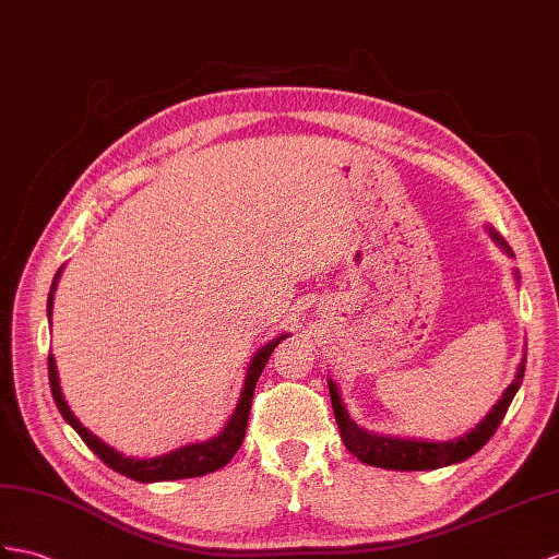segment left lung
<instances>
[{
    "instance_id": "8db88e82",
    "label": "left lung",
    "mask_w": 559,
    "mask_h": 559,
    "mask_svg": "<svg viewBox=\"0 0 559 559\" xmlns=\"http://www.w3.org/2000/svg\"><path fill=\"white\" fill-rule=\"evenodd\" d=\"M493 241L498 247L506 249V253L512 255V249L506 243L493 227H488ZM524 367L526 358H522L520 370H516L514 382L502 393V399L491 407L479 425H476L472 431H467L465 437L453 439V441H415V439H393V437H377V433H370L360 429L356 421L350 419L346 405L342 403V396H338L336 384H330V396H332V407H334V417L338 425V433H342L344 445L348 451L356 455L365 465L372 467H384V469H399V472H425V469H439L445 465H455V462H462L472 457L479 448L486 445V441L493 437L496 429L500 427L502 417H506L508 407L514 399V393L520 391V384L524 379Z\"/></svg>"
}]
</instances>
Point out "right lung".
<instances>
[{
	"label": "right lung",
	"mask_w": 559,
	"mask_h": 559,
	"mask_svg": "<svg viewBox=\"0 0 559 559\" xmlns=\"http://www.w3.org/2000/svg\"><path fill=\"white\" fill-rule=\"evenodd\" d=\"M61 270L57 272V277L51 282V292L47 298V316L51 318V304H53V289H57ZM289 334H282L277 338H272L270 344H265L261 350L255 353L249 370H247V382H243V391L239 396V403L235 407L233 417L225 425V429L217 433V437L201 441V443H189L177 448V451H170L166 455L158 457H148V460H138V457H126L120 455L118 451H114L111 445H106L102 439L94 437L90 429H85L80 425V419L71 413V407L63 401V393L59 386V372H57V360L53 356H49V386H51V396L53 403H57L59 413L63 415V419L71 425L80 439L87 443L90 451H94L104 465H108L111 469H116L118 474H126L134 481L142 484H152V481H175V479H192V476H201V474H211L215 469L225 467L229 460L235 457V453L239 451V445L247 437V425H249V413H251V401H253V389L258 377H261L265 362L270 360L272 350L280 342H284Z\"/></svg>",
	"instance_id": "right-lung-1"
}]
</instances>
